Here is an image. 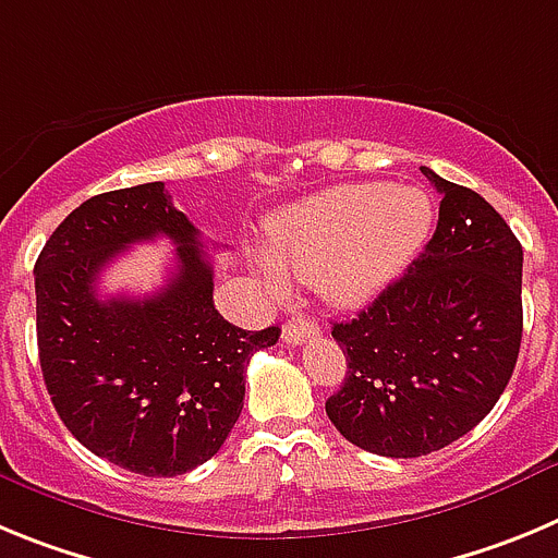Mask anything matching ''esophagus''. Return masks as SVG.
I'll return each mask as SVG.
<instances>
[{
	"label": "esophagus",
	"instance_id": "34e87169",
	"mask_svg": "<svg viewBox=\"0 0 558 558\" xmlns=\"http://www.w3.org/2000/svg\"><path fill=\"white\" fill-rule=\"evenodd\" d=\"M316 336H319V325L308 319V316H294V319L283 325V339L289 344H303V341L316 339Z\"/></svg>",
	"mask_w": 558,
	"mask_h": 558
}]
</instances>
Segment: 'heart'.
<instances>
[{
    "instance_id": "heart-1",
    "label": "heart",
    "mask_w": 558,
    "mask_h": 558,
    "mask_svg": "<svg viewBox=\"0 0 558 558\" xmlns=\"http://www.w3.org/2000/svg\"><path fill=\"white\" fill-rule=\"evenodd\" d=\"M434 203L423 189L386 183L333 185L275 214L267 247L278 267L311 278L328 303L364 305L384 291L428 242ZM260 264V275L283 289V275Z\"/></svg>"
}]
</instances>
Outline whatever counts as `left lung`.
Segmentation results:
<instances>
[{"instance_id": "1", "label": "left lung", "mask_w": 558, "mask_h": 558, "mask_svg": "<svg viewBox=\"0 0 558 558\" xmlns=\"http://www.w3.org/2000/svg\"><path fill=\"white\" fill-rule=\"evenodd\" d=\"M441 194L430 242L355 319L333 325L348 375L325 411L355 448L441 450L498 403L523 339V247L473 189L423 167Z\"/></svg>"}]
</instances>
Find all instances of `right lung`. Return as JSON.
<instances>
[{"label":"right lung","mask_w":558,"mask_h":558,"mask_svg":"<svg viewBox=\"0 0 558 558\" xmlns=\"http://www.w3.org/2000/svg\"><path fill=\"white\" fill-rule=\"evenodd\" d=\"M158 234L179 247L170 283L153 299H99L109 260ZM35 328L44 384L74 439L153 478L219 453L242 414L250 355L280 336L219 314L199 230L163 183L97 194L58 225L35 260Z\"/></svg>","instance_id":"add662e5"}]
</instances>
